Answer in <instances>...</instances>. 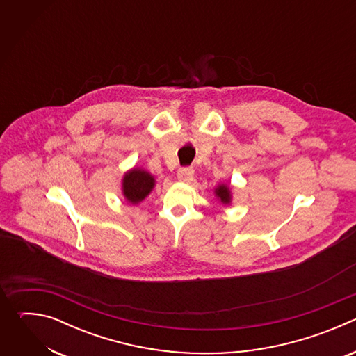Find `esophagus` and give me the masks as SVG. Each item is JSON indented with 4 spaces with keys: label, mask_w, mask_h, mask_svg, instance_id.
Returning <instances> with one entry per match:
<instances>
[{
    "label": "esophagus",
    "mask_w": 356,
    "mask_h": 356,
    "mask_svg": "<svg viewBox=\"0 0 356 356\" xmlns=\"http://www.w3.org/2000/svg\"><path fill=\"white\" fill-rule=\"evenodd\" d=\"M193 175H194V170H193V168H180L179 170H177V179L180 180V181H190L191 179H193Z\"/></svg>",
    "instance_id": "1"
}]
</instances>
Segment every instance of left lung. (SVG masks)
I'll list each match as a JSON object with an SVG mask.
<instances>
[{
    "label": "left lung",
    "mask_w": 356,
    "mask_h": 356,
    "mask_svg": "<svg viewBox=\"0 0 356 356\" xmlns=\"http://www.w3.org/2000/svg\"><path fill=\"white\" fill-rule=\"evenodd\" d=\"M216 193H217V195L220 197V200H221V202H229V197H231V194H229V190H228V187L227 186H220L217 190H216Z\"/></svg>",
    "instance_id": "1"
}]
</instances>
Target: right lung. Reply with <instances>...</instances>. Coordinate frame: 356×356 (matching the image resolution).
I'll list each match as a JSON object with an SVG mask.
<instances>
[{"mask_svg": "<svg viewBox=\"0 0 356 356\" xmlns=\"http://www.w3.org/2000/svg\"><path fill=\"white\" fill-rule=\"evenodd\" d=\"M155 186V179L152 177L147 172H143L140 169H134L128 172L122 181L124 195L132 204L142 201L150 190Z\"/></svg>", "mask_w": 356, "mask_h": 356, "instance_id": "1", "label": "right lung"}]
</instances>
